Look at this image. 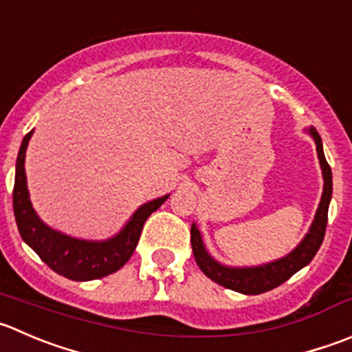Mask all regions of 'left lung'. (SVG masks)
<instances>
[{
	"label": "left lung",
	"instance_id": "1",
	"mask_svg": "<svg viewBox=\"0 0 352 352\" xmlns=\"http://www.w3.org/2000/svg\"><path fill=\"white\" fill-rule=\"evenodd\" d=\"M309 134L315 139L316 153H318L325 184H323L322 201H320L315 221H313L308 235L302 239L301 244L291 254L278 259V261L268 263V265H263V267L256 268H227L221 267L220 263H217L214 259H211L210 254L204 251L199 230L196 228V225H192L190 227V245H192L194 259H196L197 267L201 268V272L208 278H211L217 284L223 285V287L230 289V291L248 296H256L282 285L296 272L301 270L302 267H306L315 258L320 245H322L323 237H325L327 220H329V204L330 197H332V170H330V165L327 163L325 155H323L322 139H320L318 132L315 129H309Z\"/></svg>",
	"mask_w": 352,
	"mask_h": 352
}]
</instances>
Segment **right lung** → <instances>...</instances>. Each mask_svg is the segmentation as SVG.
<instances>
[{"label": "right lung", "instance_id": "right-lung-1", "mask_svg": "<svg viewBox=\"0 0 352 352\" xmlns=\"http://www.w3.org/2000/svg\"><path fill=\"white\" fill-rule=\"evenodd\" d=\"M32 131L23 138L16 158L15 186H13V213L16 227L23 241L37 252L47 267L58 275L70 280L85 282L94 278L107 277L120 270L134 252L141 237L144 221L153 211L158 210L168 196L146 203L139 208L127 223V227L117 235L104 242H89L72 239L68 235L51 230L39 220L29 199V190L25 182V149Z\"/></svg>", "mask_w": 352, "mask_h": 352}]
</instances>
